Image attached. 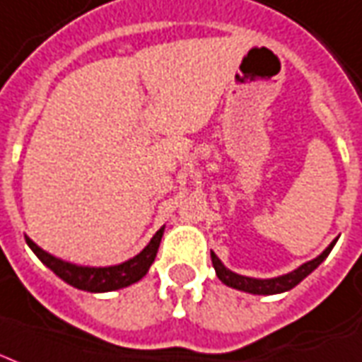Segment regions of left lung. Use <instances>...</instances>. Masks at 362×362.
<instances>
[{
    "mask_svg": "<svg viewBox=\"0 0 362 362\" xmlns=\"http://www.w3.org/2000/svg\"><path fill=\"white\" fill-rule=\"evenodd\" d=\"M334 245L336 241H332L325 250H322V255L317 256L315 260L305 262L303 266H300L298 269H294V272L286 273V275H281V277H275V279H252V277H245V275L230 272L222 262L218 260V256L214 255V252H211V258L212 266L216 269L218 279L222 281L224 285L231 286V288H237V291L250 292V294H279V292L291 291V288H294L300 281L305 279V277H308V275H310V273L313 272L328 255H330V250H332Z\"/></svg>",
    "mask_w": 362,
    "mask_h": 362,
    "instance_id": "1",
    "label": "left lung"
}]
</instances>
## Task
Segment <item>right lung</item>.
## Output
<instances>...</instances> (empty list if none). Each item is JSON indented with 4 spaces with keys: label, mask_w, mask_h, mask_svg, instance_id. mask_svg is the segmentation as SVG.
Segmentation results:
<instances>
[{
    "label": "right lung",
    "mask_w": 362,
    "mask_h": 362,
    "mask_svg": "<svg viewBox=\"0 0 362 362\" xmlns=\"http://www.w3.org/2000/svg\"><path fill=\"white\" fill-rule=\"evenodd\" d=\"M163 230L157 231L156 235L151 237V241L148 243V247L136 255L131 260L123 262L119 266H110V267H87V266H76L70 262H64L57 258V256L49 255L43 248L35 245L30 237H26L28 247L32 248L35 256L45 264L49 269L59 275L60 279L66 281L68 285L76 286L79 291L87 292H110L129 286L132 283H136L144 277L150 266L153 264L157 256V248L161 243Z\"/></svg>",
    "instance_id": "add662e5"
}]
</instances>
